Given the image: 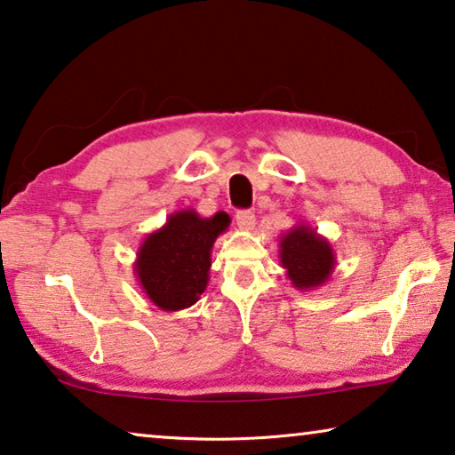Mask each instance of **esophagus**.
Returning <instances> with one entry per match:
<instances>
[{
    "label": "esophagus",
    "mask_w": 455,
    "mask_h": 455,
    "mask_svg": "<svg viewBox=\"0 0 455 455\" xmlns=\"http://www.w3.org/2000/svg\"><path fill=\"white\" fill-rule=\"evenodd\" d=\"M236 219V225H239V228L243 230H251L255 227V214L251 211H239L235 214Z\"/></svg>",
    "instance_id": "1"
}]
</instances>
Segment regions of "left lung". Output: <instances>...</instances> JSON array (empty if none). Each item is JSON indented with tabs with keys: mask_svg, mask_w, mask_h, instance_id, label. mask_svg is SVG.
<instances>
[{
	"mask_svg": "<svg viewBox=\"0 0 455 455\" xmlns=\"http://www.w3.org/2000/svg\"><path fill=\"white\" fill-rule=\"evenodd\" d=\"M279 261L295 290L312 291L334 273L336 255L326 236L306 222H298L279 236Z\"/></svg>",
	"mask_w": 455,
	"mask_h": 455,
	"instance_id": "obj_1",
	"label": "left lung"
}]
</instances>
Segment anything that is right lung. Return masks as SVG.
I'll list each match as a JSON object with an SVG mask.
<instances>
[{
    "instance_id": "1",
    "label": "right lung",
    "mask_w": 455,
    "mask_h": 455,
    "mask_svg": "<svg viewBox=\"0 0 455 455\" xmlns=\"http://www.w3.org/2000/svg\"><path fill=\"white\" fill-rule=\"evenodd\" d=\"M230 225L227 212L202 219L194 208L178 211L137 249L133 273L143 293L164 312L196 304L211 279L212 244Z\"/></svg>"
}]
</instances>
